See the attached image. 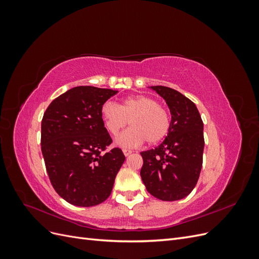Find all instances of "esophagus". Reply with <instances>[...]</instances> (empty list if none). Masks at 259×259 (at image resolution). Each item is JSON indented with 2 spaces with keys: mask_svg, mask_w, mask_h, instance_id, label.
I'll return each mask as SVG.
<instances>
[{
  "mask_svg": "<svg viewBox=\"0 0 259 259\" xmlns=\"http://www.w3.org/2000/svg\"><path fill=\"white\" fill-rule=\"evenodd\" d=\"M123 153H124V155H125V156H128L130 154H132V153H133V151H132V150H130V149H123Z\"/></svg>",
  "mask_w": 259,
  "mask_h": 259,
  "instance_id": "1",
  "label": "esophagus"
}]
</instances>
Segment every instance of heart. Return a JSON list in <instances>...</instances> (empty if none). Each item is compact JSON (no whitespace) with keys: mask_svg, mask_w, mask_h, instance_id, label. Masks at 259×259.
Here are the masks:
<instances>
[{"mask_svg":"<svg viewBox=\"0 0 259 259\" xmlns=\"http://www.w3.org/2000/svg\"><path fill=\"white\" fill-rule=\"evenodd\" d=\"M101 117L107 131L114 136L132 125L115 140L116 145L127 148L138 147L145 140L150 145L158 144L167 135L170 126L166 109L147 96L128 97L121 106L106 101L101 106Z\"/></svg>","mask_w":259,"mask_h":259,"instance_id":"b5f03b06","label":"heart"}]
</instances>
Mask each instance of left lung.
I'll return each mask as SVG.
<instances>
[{
	"label": "left lung",
	"mask_w": 259,
	"mask_h": 259,
	"mask_svg": "<svg viewBox=\"0 0 259 259\" xmlns=\"http://www.w3.org/2000/svg\"><path fill=\"white\" fill-rule=\"evenodd\" d=\"M166 101L171 115L163 143L143 151L140 169L147 191L162 201L186 198L198 183L203 162V122L197 106L173 89L151 86Z\"/></svg>",
	"instance_id": "left-lung-1"
}]
</instances>
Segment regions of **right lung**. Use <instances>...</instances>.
<instances>
[{
  "label": "right lung",
  "instance_id": "add662e5",
  "mask_svg": "<svg viewBox=\"0 0 259 259\" xmlns=\"http://www.w3.org/2000/svg\"><path fill=\"white\" fill-rule=\"evenodd\" d=\"M117 91L76 86L54 99L43 115L41 146L54 189L75 206H95L110 195L125 161L113 148L101 106Z\"/></svg>",
  "mask_w": 259,
  "mask_h": 259
}]
</instances>
